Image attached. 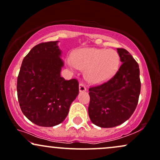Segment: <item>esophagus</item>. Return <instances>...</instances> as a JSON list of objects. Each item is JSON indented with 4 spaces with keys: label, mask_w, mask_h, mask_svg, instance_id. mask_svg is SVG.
<instances>
[{
    "label": "esophagus",
    "mask_w": 160,
    "mask_h": 160,
    "mask_svg": "<svg viewBox=\"0 0 160 160\" xmlns=\"http://www.w3.org/2000/svg\"><path fill=\"white\" fill-rule=\"evenodd\" d=\"M78 90H79V92H85L86 91L85 86L82 83L79 84V85H78Z\"/></svg>",
    "instance_id": "1"
}]
</instances>
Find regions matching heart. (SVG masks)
Returning a JSON list of instances; mask_svg holds the SVG:
<instances>
[{"label":"heart","instance_id":"obj_1","mask_svg":"<svg viewBox=\"0 0 160 160\" xmlns=\"http://www.w3.org/2000/svg\"><path fill=\"white\" fill-rule=\"evenodd\" d=\"M120 58L114 50L84 48L68 60L72 69H85V77L89 82L100 84L110 79L119 69Z\"/></svg>","mask_w":160,"mask_h":160}]
</instances>
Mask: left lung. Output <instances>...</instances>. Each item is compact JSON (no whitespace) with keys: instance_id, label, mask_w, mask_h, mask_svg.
Masks as SVG:
<instances>
[{"instance_id":"8db88e82","label":"left lung","mask_w":160,"mask_h":160,"mask_svg":"<svg viewBox=\"0 0 160 160\" xmlns=\"http://www.w3.org/2000/svg\"><path fill=\"white\" fill-rule=\"evenodd\" d=\"M122 65L106 83L89 88L88 115L100 128H113L127 121L135 110L141 92L139 66L128 51L117 48Z\"/></svg>"}]
</instances>
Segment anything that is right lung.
Returning <instances> with one entry per match:
<instances>
[{"mask_svg":"<svg viewBox=\"0 0 160 160\" xmlns=\"http://www.w3.org/2000/svg\"><path fill=\"white\" fill-rule=\"evenodd\" d=\"M58 41L37 44L23 59L17 78L22 113L35 125L53 127L64 121L78 94L76 79L60 76L64 62Z\"/></svg>","mask_w":160,"mask_h":160,"instance_id":"add662e5","label":"right lung"}]
</instances>
